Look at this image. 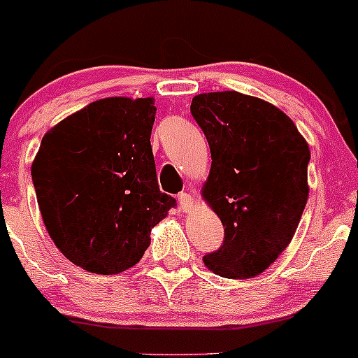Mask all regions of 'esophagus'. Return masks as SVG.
<instances>
[{"label":"esophagus","instance_id":"34e87169","mask_svg":"<svg viewBox=\"0 0 358 358\" xmlns=\"http://www.w3.org/2000/svg\"><path fill=\"white\" fill-rule=\"evenodd\" d=\"M178 202H180V209H182L183 212H192V209H194L195 200L190 194H180Z\"/></svg>","mask_w":358,"mask_h":358}]
</instances>
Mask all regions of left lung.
<instances>
[{"label":"left lung","mask_w":358,"mask_h":358,"mask_svg":"<svg viewBox=\"0 0 358 358\" xmlns=\"http://www.w3.org/2000/svg\"><path fill=\"white\" fill-rule=\"evenodd\" d=\"M190 112L210 148L202 199L224 226L222 246L203 263L224 278L257 277L299 226L309 197L308 143L280 108L234 90L195 95Z\"/></svg>","instance_id":"left-lung-1"}]
</instances>
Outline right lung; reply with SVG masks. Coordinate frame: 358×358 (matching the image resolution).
I'll return each instance as SVG.
<instances>
[{"instance_id": "1", "label": "right lung", "mask_w": 358, "mask_h": 358, "mask_svg": "<svg viewBox=\"0 0 358 358\" xmlns=\"http://www.w3.org/2000/svg\"><path fill=\"white\" fill-rule=\"evenodd\" d=\"M155 98L108 96L50 127L32 163L38 209L59 251L86 272L134 266L175 199L151 149Z\"/></svg>"}]
</instances>
